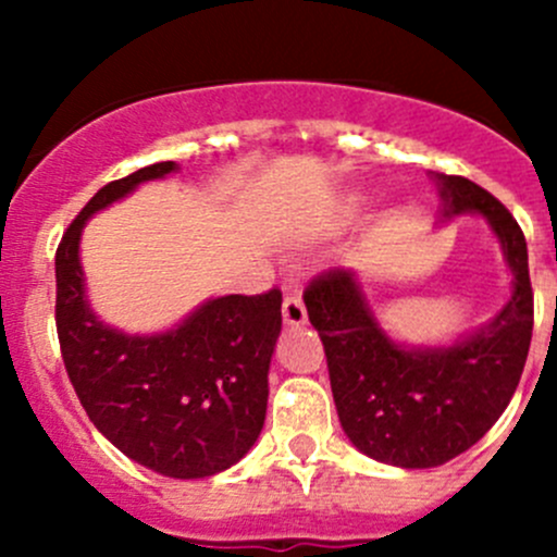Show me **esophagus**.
<instances>
[{"label": "esophagus", "instance_id": "34e87169", "mask_svg": "<svg viewBox=\"0 0 557 557\" xmlns=\"http://www.w3.org/2000/svg\"><path fill=\"white\" fill-rule=\"evenodd\" d=\"M283 320H285V325H290V329H301V325L307 323L305 301H301V296L296 294V290H290V294L285 296Z\"/></svg>", "mask_w": 557, "mask_h": 557}]
</instances>
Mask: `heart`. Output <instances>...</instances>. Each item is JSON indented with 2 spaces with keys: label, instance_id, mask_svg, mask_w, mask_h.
Returning a JSON list of instances; mask_svg holds the SVG:
<instances>
[{
  "label": "heart",
  "instance_id": "b5f03b06",
  "mask_svg": "<svg viewBox=\"0 0 557 557\" xmlns=\"http://www.w3.org/2000/svg\"><path fill=\"white\" fill-rule=\"evenodd\" d=\"M363 207H367V199H363V196H356V199L347 205V212H361Z\"/></svg>",
  "mask_w": 557,
  "mask_h": 557
}]
</instances>
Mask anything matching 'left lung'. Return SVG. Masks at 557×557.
Returning a JSON list of instances; mask_svg holds the SVG:
<instances>
[{
    "mask_svg": "<svg viewBox=\"0 0 557 557\" xmlns=\"http://www.w3.org/2000/svg\"><path fill=\"white\" fill-rule=\"evenodd\" d=\"M440 221H485L512 285L487 323L450 342L396 339L369 305L358 272L336 269L305 290L310 323L329 361L342 431L356 450L398 469H434L491 431L518 391L533 331L528 247L507 207L458 174L429 172Z\"/></svg>",
    "mask_w": 557,
    "mask_h": 557,
    "instance_id": "1",
    "label": "left lung"
}]
</instances>
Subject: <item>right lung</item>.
<instances>
[{
  "label": "right lung",
  "mask_w": 557,
  "mask_h": 557,
  "mask_svg": "<svg viewBox=\"0 0 557 557\" xmlns=\"http://www.w3.org/2000/svg\"><path fill=\"white\" fill-rule=\"evenodd\" d=\"M174 161L107 183L55 250V329L66 374L91 423L134 463L172 480L221 474L261 436L283 294L215 296L172 329L126 334L94 312L81 263L83 228Z\"/></svg>",
  "instance_id": "add662e5"
}]
</instances>
